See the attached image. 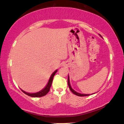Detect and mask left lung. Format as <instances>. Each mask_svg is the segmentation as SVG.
I'll return each instance as SVG.
<instances>
[{
	"label": "left lung",
	"mask_w": 124,
	"mask_h": 124,
	"mask_svg": "<svg viewBox=\"0 0 124 124\" xmlns=\"http://www.w3.org/2000/svg\"><path fill=\"white\" fill-rule=\"evenodd\" d=\"M99 35H100V36L102 38V37L101 36V35L100 34H99ZM68 85L69 87H70V91H72L73 93H74V95H75L78 96H86L90 95V94H83V93H79V92H77V91H75V90H73L72 89V87H71V85H70V77H69V75H68ZM92 94H93V93H92ZM91 95H92V94H91Z\"/></svg>",
	"instance_id": "1"
}]
</instances>
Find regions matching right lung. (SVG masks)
Masks as SVG:
<instances>
[{
  "label": "right lung",
  "instance_id": "right-lung-1",
  "mask_svg": "<svg viewBox=\"0 0 124 124\" xmlns=\"http://www.w3.org/2000/svg\"><path fill=\"white\" fill-rule=\"evenodd\" d=\"M57 72V70H56L53 73H52L51 75V77H50V78L49 81H48L47 85L45 86V87L44 88V89H43L39 92H35V93H29V92H27L26 91H23V90H22L21 89V90L23 92V93L26 94V95H28L29 96H31V97H43V96L46 95L48 92H49L50 87H51V86L52 83V80H53L54 77V75H55V74Z\"/></svg>",
  "mask_w": 124,
  "mask_h": 124
}]
</instances>
